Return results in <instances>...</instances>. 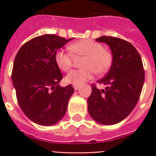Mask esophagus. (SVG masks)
Returning <instances> with one entry per match:
<instances>
[{"mask_svg": "<svg viewBox=\"0 0 156 156\" xmlns=\"http://www.w3.org/2000/svg\"><path fill=\"white\" fill-rule=\"evenodd\" d=\"M73 88H74L75 90H78V88H79V85H77V84H73Z\"/></svg>", "mask_w": 156, "mask_h": 156, "instance_id": "34e87169", "label": "esophagus"}]
</instances>
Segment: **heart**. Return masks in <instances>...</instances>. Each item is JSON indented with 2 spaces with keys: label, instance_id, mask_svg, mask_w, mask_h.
<instances>
[{
  "label": "heart",
  "instance_id": "1",
  "mask_svg": "<svg viewBox=\"0 0 156 156\" xmlns=\"http://www.w3.org/2000/svg\"><path fill=\"white\" fill-rule=\"evenodd\" d=\"M69 50L74 56H83L81 62L82 68L73 70L66 76V81L72 84H82L90 79L94 72L98 74L105 73L108 71L113 62L111 51L105 49L100 42L91 39L76 41L69 46ZM71 55L64 50H59L55 53V61L61 70L68 72L73 67Z\"/></svg>",
  "mask_w": 156,
  "mask_h": 156
}]
</instances>
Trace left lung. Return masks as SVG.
<instances>
[{"instance_id": "1", "label": "left lung", "mask_w": 156, "mask_h": 156, "mask_svg": "<svg viewBox=\"0 0 156 156\" xmlns=\"http://www.w3.org/2000/svg\"><path fill=\"white\" fill-rule=\"evenodd\" d=\"M96 41L109 46L113 62L108 74L98 81L107 86L105 90L92 85L88 110L96 122L111 125L124 119L135 107L144 85V70L140 55L130 42L107 36Z\"/></svg>"}]
</instances>
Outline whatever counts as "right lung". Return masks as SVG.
Returning <instances> with one entry per match:
<instances>
[{"label": "right lung", "mask_w": 156, "mask_h": 156, "mask_svg": "<svg viewBox=\"0 0 156 156\" xmlns=\"http://www.w3.org/2000/svg\"><path fill=\"white\" fill-rule=\"evenodd\" d=\"M71 39L54 34L36 37L22 45L12 73L16 99L23 113L34 123L49 126L67 112L74 89L59 86L62 74L55 61L57 50Z\"/></svg>", "instance_id": "obj_1"}]
</instances>
